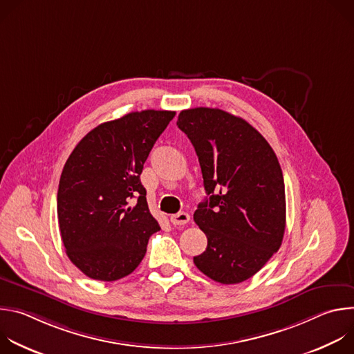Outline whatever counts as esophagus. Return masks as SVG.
I'll return each mask as SVG.
<instances>
[{"instance_id":"34e87169","label":"esophagus","mask_w":354,"mask_h":354,"mask_svg":"<svg viewBox=\"0 0 354 354\" xmlns=\"http://www.w3.org/2000/svg\"><path fill=\"white\" fill-rule=\"evenodd\" d=\"M169 220H171V223H172L174 225H185V224L189 223L190 216H189L187 213H185V212H179V213H176V214H172Z\"/></svg>"}]
</instances>
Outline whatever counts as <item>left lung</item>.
<instances>
[{
    "label": "left lung",
    "mask_w": 354,
    "mask_h": 354,
    "mask_svg": "<svg viewBox=\"0 0 354 354\" xmlns=\"http://www.w3.org/2000/svg\"><path fill=\"white\" fill-rule=\"evenodd\" d=\"M176 124L194 147L209 194L193 214L207 236L193 262L214 281L242 283L283 241L286 193L277 157L257 129L221 109L182 111Z\"/></svg>",
    "instance_id": "8db88e82"
}]
</instances>
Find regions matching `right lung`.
<instances>
[{
	"label": "right lung",
	"mask_w": 354,
	"mask_h": 354,
	"mask_svg": "<svg viewBox=\"0 0 354 354\" xmlns=\"http://www.w3.org/2000/svg\"><path fill=\"white\" fill-rule=\"evenodd\" d=\"M171 111H141L99 124L68 157L59 183L57 217L66 254L88 277L115 281L142 261L160 231L140 175Z\"/></svg>",
	"instance_id": "1"
}]
</instances>
